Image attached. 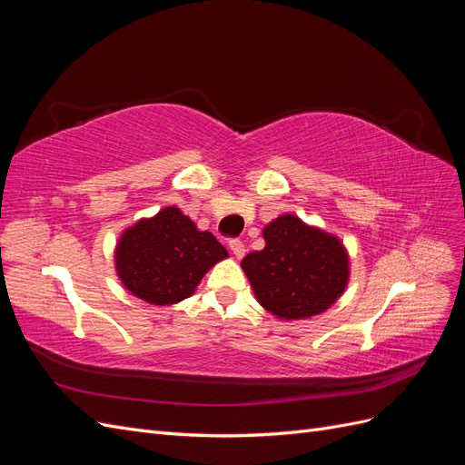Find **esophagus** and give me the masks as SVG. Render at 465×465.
I'll return each instance as SVG.
<instances>
[{
    "label": "esophagus",
    "mask_w": 465,
    "mask_h": 465,
    "mask_svg": "<svg viewBox=\"0 0 465 465\" xmlns=\"http://www.w3.org/2000/svg\"><path fill=\"white\" fill-rule=\"evenodd\" d=\"M231 250H232L234 258H238V260H241L246 254V248H244V244L241 241H232L231 242Z\"/></svg>",
    "instance_id": "34e87169"
}]
</instances>
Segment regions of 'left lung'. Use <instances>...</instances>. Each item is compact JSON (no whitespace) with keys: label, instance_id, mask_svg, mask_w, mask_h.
<instances>
[{"label":"left lung","instance_id":"8db88e82","mask_svg":"<svg viewBox=\"0 0 465 465\" xmlns=\"http://www.w3.org/2000/svg\"><path fill=\"white\" fill-rule=\"evenodd\" d=\"M265 246L241 262L258 302L281 320L326 312L349 283V254L331 232L283 213L263 227Z\"/></svg>","mask_w":465,"mask_h":465}]
</instances>
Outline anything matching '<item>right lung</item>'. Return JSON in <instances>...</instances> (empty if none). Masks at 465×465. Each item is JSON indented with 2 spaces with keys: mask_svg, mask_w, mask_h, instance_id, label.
<instances>
[{
  "mask_svg": "<svg viewBox=\"0 0 465 465\" xmlns=\"http://www.w3.org/2000/svg\"><path fill=\"white\" fill-rule=\"evenodd\" d=\"M224 258L229 252L217 238L200 231L176 205L139 219L122 232L114 250L122 285L157 306L192 297L203 275Z\"/></svg>",
  "mask_w": 465,
  "mask_h": 465,
  "instance_id": "obj_1",
  "label": "right lung"
}]
</instances>
